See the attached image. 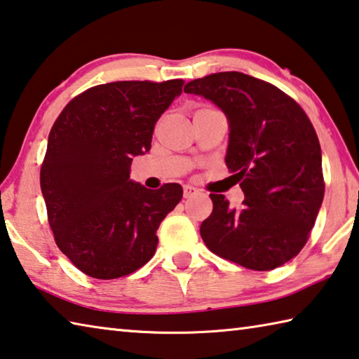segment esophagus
<instances>
[{"mask_svg": "<svg viewBox=\"0 0 359 359\" xmlns=\"http://www.w3.org/2000/svg\"><path fill=\"white\" fill-rule=\"evenodd\" d=\"M198 193H199L198 188H194V187H191V185H185V187H184V198H185V199L196 196Z\"/></svg>", "mask_w": 359, "mask_h": 359, "instance_id": "obj_1", "label": "esophagus"}]
</instances>
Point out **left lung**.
I'll list each match as a JSON object with an SVG mask.
<instances>
[{
	"label": "left lung",
	"mask_w": 359,
	"mask_h": 359,
	"mask_svg": "<svg viewBox=\"0 0 359 359\" xmlns=\"http://www.w3.org/2000/svg\"><path fill=\"white\" fill-rule=\"evenodd\" d=\"M185 93L210 100L227 117L226 166L245 193L240 210L223 194H210L204 243L251 270L289 262L306 245L325 194L322 149L309 117L283 90L242 72L198 78Z\"/></svg>",
	"instance_id": "left-lung-1"
}]
</instances>
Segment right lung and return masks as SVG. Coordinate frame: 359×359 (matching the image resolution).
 I'll return each instance as SVG.
<instances>
[{"mask_svg": "<svg viewBox=\"0 0 359 359\" xmlns=\"http://www.w3.org/2000/svg\"><path fill=\"white\" fill-rule=\"evenodd\" d=\"M182 80L116 81L67 103L48 135L41 188L56 245L90 278L130 275L152 259L157 231L184 190H149L130 179L151 151L154 127Z\"/></svg>", "mask_w": 359, "mask_h": 359, "instance_id": "1", "label": "right lung"}]
</instances>
